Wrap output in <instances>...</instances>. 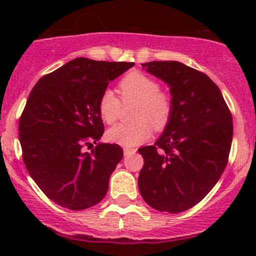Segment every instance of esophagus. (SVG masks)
<instances>
[{
	"mask_svg": "<svg viewBox=\"0 0 256 256\" xmlns=\"http://www.w3.org/2000/svg\"><path fill=\"white\" fill-rule=\"evenodd\" d=\"M136 152V148H134V147H124V154L125 156H128V154H132Z\"/></svg>",
	"mask_w": 256,
	"mask_h": 256,
	"instance_id": "34e87169",
	"label": "esophagus"
}]
</instances>
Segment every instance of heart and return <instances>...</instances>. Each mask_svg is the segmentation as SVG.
I'll list each match as a JSON object with an SVG mask.
<instances>
[{
	"instance_id": "b5f03b06",
	"label": "heart",
	"mask_w": 256,
	"mask_h": 256,
	"mask_svg": "<svg viewBox=\"0 0 256 256\" xmlns=\"http://www.w3.org/2000/svg\"><path fill=\"white\" fill-rule=\"evenodd\" d=\"M118 92L124 102H138L134 110V122L118 124L110 128L106 138L121 146H136L150 138L152 128L162 131L172 118L174 102L168 92L160 90V84L140 72H131L118 82ZM98 112L104 122H115L120 112V100L112 90L102 92L98 100Z\"/></svg>"
}]
</instances>
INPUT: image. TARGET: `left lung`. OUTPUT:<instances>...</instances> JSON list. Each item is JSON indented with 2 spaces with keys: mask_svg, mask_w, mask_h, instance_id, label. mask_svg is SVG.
Segmentation results:
<instances>
[{
  "mask_svg": "<svg viewBox=\"0 0 256 256\" xmlns=\"http://www.w3.org/2000/svg\"><path fill=\"white\" fill-rule=\"evenodd\" d=\"M170 86L174 112L161 138L138 148V190L160 212L180 213L200 203L228 164L233 118L216 82L180 62L142 64Z\"/></svg>",
  "mask_w": 256,
  "mask_h": 256,
  "instance_id": "1",
  "label": "left lung"
}]
</instances>
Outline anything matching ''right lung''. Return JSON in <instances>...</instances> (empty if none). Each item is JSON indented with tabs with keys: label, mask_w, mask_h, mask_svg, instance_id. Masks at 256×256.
Instances as JSON below:
<instances>
[{
	"label": "right lung",
	"mask_w": 256,
	"mask_h": 256,
	"mask_svg": "<svg viewBox=\"0 0 256 256\" xmlns=\"http://www.w3.org/2000/svg\"><path fill=\"white\" fill-rule=\"evenodd\" d=\"M135 66L76 58L42 76L20 118L23 162L42 192L56 204L82 210L98 204L124 152L96 144L104 134L98 100L112 80ZM89 148V147H88Z\"/></svg>",
	"instance_id": "1"
}]
</instances>
